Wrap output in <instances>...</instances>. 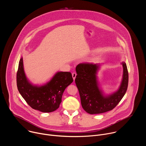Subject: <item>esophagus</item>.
<instances>
[{
  "label": "esophagus",
  "mask_w": 146,
  "mask_h": 146,
  "mask_svg": "<svg viewBox=\"0 0 146 146\" xmlns=\"http://www.w3.org/2000/svg\"><path fill=\"white\" fill-rule=\"evenodd\" d=\"M76 76H77V74H76V73H75V72H73V73H72V77H73V80H75V78H76Z\"/></svg>",
  "instance_id": "34e87169"
}]
</instances>
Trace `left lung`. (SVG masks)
<instances>
[{"instance_id": "obj_1", "label": "left lung", "mask_w": 146, "mask_h": 146, "mask_svg": "<svg viewBox=\"0 0 146 146\" xmlns=\"http://www.w3.org/2000/svg\"><path fill=\"white\" fill-rule=\"evenodd\" d=\"M121 64L123 74L121 84L114 92L105 95L99 87L98 72L100 64H80L76 68L75 82L78 90L81 106L90 114L103 113L113 109L125 94L128 85V72L125 62Z\"/></svg>"}]
</instances>
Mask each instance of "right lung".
Returning <instances> with one entry per match:
<instances>
[{"instance_id": "right-lung-1", "label": "right lung", "mask_w": 146, "mask_h": 146, "mask_svg": "<svg viewBox=\"0 0 146 146\" xmlns=\"http://www.w3.org/2000/svg\"><path fill=\"white\" fill-rule=\"evenodd\" d=\"M73 81L72 73L58 72L46 84L35 85L27 78L23 58H21L17 73V85L19 94L33 109L50 113L59 108L66 88Z\"/></svg>"}]
</instances>
